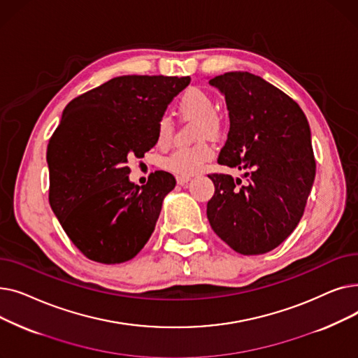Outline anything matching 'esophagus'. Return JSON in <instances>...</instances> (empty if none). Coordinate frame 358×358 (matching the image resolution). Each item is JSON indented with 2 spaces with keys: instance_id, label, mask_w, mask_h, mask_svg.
<instances>
[{
  "instance_id": "34e87169",
  "label": "esophagus",
  "mask_w": 358,
  "mask_h": 358,
  "mask_svg": "<svg viewBox=\"0 0 358 358\" xmlns=\"http://www.w3.org/2000/svg\"><path fill=\"white\" fill-rule=\"evenodd\" d=\"M189 181H190V176H178V177H177V182H178L180 185H185Z\"/></svg>"
}]
</instances>
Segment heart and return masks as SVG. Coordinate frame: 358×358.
Returning a JSON list of instances; mask_svg holds the SVG:
<instances>
[{
  "label": "heart",
  "mask_w": 358,
  "mask_h": 358,
  "mask_svg": "<svg viewBox=\"0 0 358 358\" xmlns=\"http://www.w3.org/2000/svg\"><path fill=\"white\" fill-rule=\"evenodd\" d=\"M178 115L199 122V138L216 135L220 129V119L215 113V101L210 94L200 87H189L177 100ZM173 138V124L161 117L157 124V143L166 146ZM213 157V148L199 143L190 148H178L164 159V166L177 176H193L204 168Z\"/></svg>",
  "instance_id": "heart-1"
}]
</instances>
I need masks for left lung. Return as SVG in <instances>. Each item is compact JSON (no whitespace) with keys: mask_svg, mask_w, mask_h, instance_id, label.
Instances as JSON below:
<instances>
[{"mask_svg":"<svg viewBox=\"0 0 358 358\" xmlns=\"http://www.w3.org/2000/svg\"><path fill=\"white\" fill-rule=\"evenodd\" d=\"M227 100L228 141L217 162L243 169L248 184L209 174L215 194L208 219L215 234L242 255L277 248L297 227L315 180L308 119L299 104L250 72H227L209 81Z\"/></svg>","mask_w":358,"mask_h":358,"instance_id":"obj_1","label":"left lung"}]
</instances>
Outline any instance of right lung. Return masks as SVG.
Returning <instances> with one entry per match:
<instances>
[{
	"label": "right lung",
	"instance_id": "1",
	"mask_svg": "<svg viewBox=\"0 0 358 358\" xmlns=\"http://www.w3.org/2000/svg\"><path fill=\"white\" fill-rule=\"evenodd\" d=\"M189 84L190 77L123 75L65 107L46 152L49 203L87 258L120 264L152 235L176 178L155 171L139 187L129 181L127 161L155 146L159 119Z\"/></svg>",
	"mask_w": 358,
	"mask_h": 358
}]
</instances>
